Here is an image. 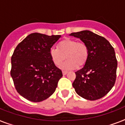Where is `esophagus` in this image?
I'll use <instances>...</instances> for the list:
<instances>
[{"label":"esophagus","instance_id":"1","mask_svg":"<svg viewBox=\"0 0 125 125\" xmlns=\"http://www.w3.org/2000/svg\"><path fill=\"white\" fill-rule=\"evenodd\" d=\"M67 73H68L67 71H62V74L63 75H66Z\"/></svg>","mask_w":125,"mask_h":125}]
</instances>
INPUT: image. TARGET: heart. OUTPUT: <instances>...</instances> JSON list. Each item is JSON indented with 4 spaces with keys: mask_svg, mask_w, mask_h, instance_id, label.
<instances>
[{
    "mask_svg": "<svg viewBox=\"0 0 125 125\" xmlns=\"http://www.w3.org/2000/svg\"><path fill=\"white\" fill-rule=\"evenodd\" d=\"M49 55L56 66L60 65L66 58L68 60L62 64L60 68L62 70H72L85 65L89 57V49L83 42L66 38L59 42L58 48L50 49Z\"/></svg>",
    "mask_w": 125,
    "mask_h": 125,
    "instance_id": "1",
    "label": "heart"
}]
</instances>
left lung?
<instances>
[{
	"label": "left lung",
	"mask_w": 125,
	"mask_h": 125,
	"mask_svg": "<svg viewBox=\"0 0 125 125\" xmlns=\"http://www.w3.org/2000/svg\"><path fill=\"white\" fill-rule=\"evenodd\" d=\"M89 49V57L84 67L75 72L73 86L80 96L96 100L105 96L115 84L117 61L114 49L105 38L90 31L72 33Z\"/></svg>",
	"instance_id": "obj_1"
}]
</instances>
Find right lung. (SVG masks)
Listing matches in <instances>:
<instances>
[{
  "instance_id": "1",
  "label": "right lung",
  "mask_w": 125,
  "mask_h": 125,
  "mask_svg": "<svg viewBox=\"0 0 125 125\" xmlns=\"http://www.w3.org/2000/svg\"><path fill=\"white\" fill-rule=\"evenodd\" d=\"M61 37L33 33L15 49L10 74L17 92L29 101L42 102L55 92L62 74L52 62L49 50Z\"/></svg>"
}]
</instances>
